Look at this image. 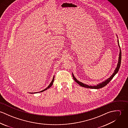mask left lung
Here are the masks:
<instances>
[{
	"label": "left lung",
	"mask_w": 128,
	"mask_h": 128,
	"mask_svg": "<svg viewBox=\"0 0 128 128\" xmlns=\"http://www.w3.org/2000/svg\"><path fill=\"white\" fill-rule=\"evenodd\" d=\"M118 38V37H117ZM118 46L120 48V53H119V59H118V64L117 66V67L116 68V69L114 70V72L112 74V75L110 77V78H108V79L102 82L101 83H100L96 86H89L88 85H86L85 84H84L80 81H79L78 80H77V79L74 77L73 73H72V77H73V79L74 80V81L78 83L80 86L83 87H85V88H90V89H100L102 88L104 86H106L110 81L112 79V78H113V77L115 75V74L118 72V70H119V68L121 66V49H120V47L119 45V41L118 40Z\"/></svg>",
	"instance_id": "obj_1"
}]
</instances>
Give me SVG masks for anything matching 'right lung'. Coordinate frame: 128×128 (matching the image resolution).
<instances>
[{"mask_svg":"<svg viewBox=\"0 0 128 128\" xmlns=\"http://www.w3.org/2000/svg\"><path fill=\"white\" fill-rule=\"evenodd\" d=\"M54 77H53V80H52V81H51V82L50 83V84H49V85L46 88V89H45L44 90H42V91H41L39 92H42L44 91H45V90H47V89H48L49 88H50L52 86V85H53V82H54ZM34 93V92H33ZM32 93V94H33ZM34 93H37V92H34Z\"/></svg>","mask_w":128,"mask_h":128,"instance_id":"obj_1","label":"right lung"}]
</instances>
